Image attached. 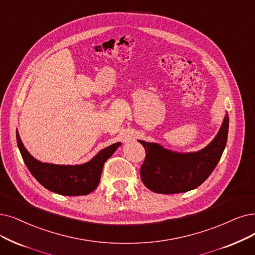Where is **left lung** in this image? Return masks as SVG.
<instances>
[{
	"label": "left lung",
	"mask_w": 255,
	"mask_h": 255,
	"mask_svg": "<svg viewBox=\"0 0 255 255\" xmlns=\"http://www.w3.org/2000/svg\"><path fill=\"white\" fill-rule=\"evenodd\" d=\"M229 117L226 114L218 135L203 149L196 152L171 151L160 144L139 140L145 149L140 167L143 184L157 193H180L200 186L216 168L226 146Z\"/></svg>",
	"instance_id": "8db88e82"
}]
</instances>
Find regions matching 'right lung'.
<instances>
[{
  "label": "right lung",
  "mask_w": 255,
  "mask_h": 255,
  "mask_svg": "<svg viewBox=\"0 0 255 255\" xmlns=\"http://www.w3.org/2000/svg\"><path fill=\"white\" fill-rule=\"evenodd\" d=\"M16 142L22 158L31 175L45 188L63 196H85L96 189L99 184L105 162L121 145L112 144L87 163L79 165H56L34 159L25 148L16 130Z\"/></svg>",
  "instance_id": "right-lung-1"
}]
</instances>
